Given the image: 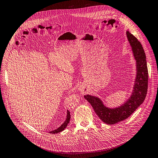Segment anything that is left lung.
<instances>
[{"label": "left lung", "instance_id": "8db88e82", "mask_svg": "<svg viewBox=\"0 0 158 158\" xmlns=\"http://www.w3.org/2000/svg\"><path fill=\"white\" fill-rule=\"evenodd\" d=\"M126 34L136 64V77L129 98L120 106L110 108L97 97L89 94L84 96L91 105L99 118L103 123L110 125L121 122L130 117L143 102L148 92V69L144 50L138 39L128 30Z\"/></svg>", "mask_w": 158, "mask_h": 158}]
</instances>
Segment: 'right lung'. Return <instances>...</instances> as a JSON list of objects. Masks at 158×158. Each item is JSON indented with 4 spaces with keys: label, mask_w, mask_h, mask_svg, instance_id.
I'll use <instances>...</instances> for the list:
<instances>
[{
    "label": "right lung",
    "mask_w": 158,
    "mask_h": 158,
    "mask_svg": "<svg viewBox=\"0 0 158 158\" xmlns=\"http://www.w3.org/2000/svg\"><path fill=\"white\" fill-rule=\"evenodd\" d=\"M70 119V112L69 110H67L66 119L64 121V123H63L60 127H58V128H56V129H55L54 130L49 131V133H52V134H56V133H60V132H61L62 131H64L66 128V127H67L68 124L69 123Z\"/></svg>",
    "instance_id": "1"
}]
</instances>
